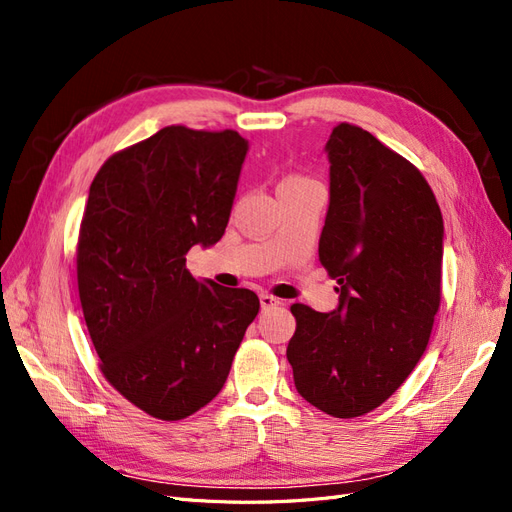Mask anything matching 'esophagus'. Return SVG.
<instances>
[{
    "mask_svg": "<svg viewBox=\"0 0 512 512\" xmlns=\"http://www.w3.org/2000/svg\"><path fill=\"white\" fill-rule=\"evenodd\" d=\"M280 305H282V301L275 299L273 294H269V292H262L260 294V307L262 309H273V307H280Z\"/></svg>",
    "mask_w": 512,
    "mask_h": 512,
    "instance_id": "1",
    "label": "esophagus"
}]
</instances>
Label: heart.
<instances>
[{"instance_id": "b5f03b06", "label": "heart", "mask_w": 512, "mask_h": 512, "mask_svg": "<svg viewBox=\"0 0 512 512\" xmlns=\"http://www.w3.org/2000/svg\"><path fill=\"white\" fill-rule=\"evenodd\" d=\"M305 183H312V181L303 177H288L282 181V188H294V185H305Z\"/></svg>"}]
</instances>
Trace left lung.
<instances>
[{"mask_svg":"<svg viewBox=\"0 0 512 512\" xmlns=\"http://www.w3.org/2000/svg\"><path fill=\"white\" fill-rule=\"evenodd\" d=\"M331 198L318 256L339 305L290 312L288 363L299 395L335 418L376 410L421 359L442 299L444 224L414 164L339 123L327 143Z\"/></svg>","mask_w":512,"mask_h":512,"instance_id":"obj_1","label":"left lung"}]
</instances>
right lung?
Instances as JSON below:
<instances>
[{
    "mask_svg": "<svg viewBox=\"0 0 512 512\" xmlns=\"http://www.w3.org/2000/svg\"><path fill=\"white\" fill-rule=\"evenodd\" d=\"M247 141L235 130L168 126L113 153L91 181L76 245L83 316L100 371L160 421L222 391L260 301L196 280L192 245L224 235Z\"/></svg>",
    "mask_w": 512,
    "mask_h": 512,
    "instance_id": "add662e5",
    "label": "right lung"
}]
</instances>
